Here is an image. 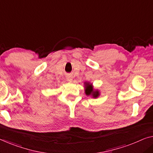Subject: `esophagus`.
<instances>
[{"label":"esophagus","mask_w":153,"mask_h":153,"mask_svg":"<svg viewBox=\"0 0 153 153\" xmlns=\"http://www.w3.org/2000/svg\"><path fill=\"white\" fill-rule=\"evenodd\" d=\"M67 79H68V81H72V76H71V75L68 74V76H67Z\"/></svg>","instance_id":"1"}]
</instances>
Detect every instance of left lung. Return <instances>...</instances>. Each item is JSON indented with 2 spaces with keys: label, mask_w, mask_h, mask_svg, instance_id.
Returning a JSON list of instances; mask_svg holds the SVG:
<instances>
[{
  "label": "left lung",
  "mask_w": 153,
  "mask_h": 153,
  "mask_svg": "<svg viewBox=\"0 0 153 153\" xmlns=\"http://www.w3.org/2000/svg\"><path fill=\"white\" fill-rule=\"evenodd\" d=\"M85 93L86 95H92L93 98H97L100 95L99 91H94L93 85L89 83H85Z\"/></svg>",
  "instance_id": "left-lung-1"
}]
</instances>
